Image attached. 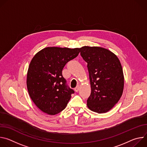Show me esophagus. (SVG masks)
<instances>
[{"label":"esophagus","instance_id":"34e87169","mask_svg":"<svg viewBox=\"0 0 147 147\" xmlns=\"http://www.w3.org/2000/svg\"><path fill=\"white\" fill-rule=\"evenodd\" d=\"M79 88H80V87H79L78 86H77L75 88V89H74L75 91H76V92H78V90H79Z\"/></svg>","mask_w":147,"mask_h":147}]
</instances>
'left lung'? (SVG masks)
<instances>
[{"label": "left lung", "instance_id": "8db88e82", "mask_svg": "<svg viewBox=\"0 0 147 147\" xmlns=\"http://www.w3.org/2000/svg\"><path fill=\"white\" fill-rule=\"evenodd\" d=\"M81 56L87 63L91 88L87 107L98 113L110 111L122 95L123 69L118 57L107 49L85 46Z\"/></svg>", "mask_w": 147, "mask_h": 147}]
</instances>
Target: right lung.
<instances>
[{
  "instance_id": "1",
  "label": "right lung",
  "mask_w": 147,
  "mask_h": 147,
  "mask_svg": "<svg viewBox=\"0 0 147 147\" xmlns=\"http://www.w3.org/2000/svg\"><path fill=\"white\" fill-rule=\"evenodd\" d=\"M80 48L47 47L31 60L27 77L30 98L43 112L55 115L65 109L71 95L62 70L70 60L76 57Z\"/></svg>"
}]
</instances>
